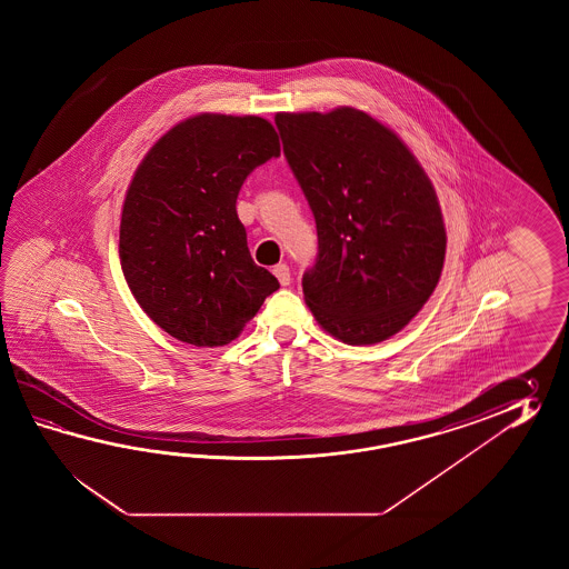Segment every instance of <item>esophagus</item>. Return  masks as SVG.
Here are the masks:
<instances>
[{
  "label": "esophagus",
  "instance_id": "34e87169",
  "mask_svg": "<svg viewBox=\"0 0 569 569\" xmlns=\"http://www.w3.org/2000/svg\"><path fill=\"white\" fill-rule=\"evenodd\" d=\"M272 272H274V277L279 279V282L282 284V287L290 284V270L287 264H277V267L272 268Z\"/></svg>",
  "mask_w": 569,
  "mask_h": 569
}]
</instances>
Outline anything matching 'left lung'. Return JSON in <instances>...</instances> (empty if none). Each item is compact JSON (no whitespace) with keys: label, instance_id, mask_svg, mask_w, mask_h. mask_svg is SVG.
<instances>
[{"label":"left lung","instance_id":"obj_1","mask_svg":"<svg viewBox=\"0 0 569 569\" xmlns=\"http://www.w3.org/2000/svg\"><path fill=\"white\" fill-rule=\"evenodd\" d=\"M319 252L302 295L319 326L350 346L399 333L433 295L446 260L436 189L397 133L360 109L277 113Z\"/></svg>","mask_w":569,"mask_h":569}]
</instances>
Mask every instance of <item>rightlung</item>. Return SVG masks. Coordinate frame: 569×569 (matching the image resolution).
I'll use <instances>...</instances> for the list:
<instances>
[{
  "instance_id": "right-lung-1",
  "label": "right lung",
  "mask_w": 569,
  "mask_h": 569,
  "mask_svg": "<svg viewBox=\"0 0 569 569\" xmlns=\"http://www.w3.org/2000/svg\"><path fill=\"white\" fill-rule=\"evenodd\" d=\"M280 157L258 116L201 113L150 148L128 187L120 223L123 277L144 313L197 348L226 346L279 289L258 267L238 218L246 177Z\"/></svg>"
}]
</instances>
